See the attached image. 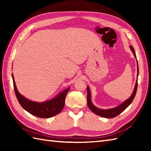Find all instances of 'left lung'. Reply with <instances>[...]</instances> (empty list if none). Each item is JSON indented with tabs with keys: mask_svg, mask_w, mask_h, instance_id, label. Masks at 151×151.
<instances>
[{
	"mask_svg": "<svg viewBox=\"0 0 151 151\" xmlns=\"http://www.w3.org/2000/svg\"><path fill=\"white\" fill-rule=\"evenodd\" d=\"M130 49L132 50V52L134 54V57L136 58V52L135 50H134V49L132 47L130 46ZM137 76H138V74H139V69H138V63H137ZM137 77L136 80V85L135 87H134V91L132 94L131 95L130 97L127 99L126 101H124L123 103H121L117 106L113 108H110V109H101L95 106L91 102V91L90 89H89V88L87 87V91H88V95H87V103L89 108L93 112L94 114H97L99 116L102 117H106V118H113L116 117L117 115L119 114H120L122 111H123L125 109H126L132 103V102L133 101L134 97H135V95L136 94V91H137Z\"/></svg>",
	"mask_w": 151,
	"mask_h": 151,
	"instance_id": "left-lung-1",
	"label": "left lung"
}]
</instances>
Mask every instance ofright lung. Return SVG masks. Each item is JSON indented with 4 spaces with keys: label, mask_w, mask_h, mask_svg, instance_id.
<instances>
[{
    "label": "right lung",
    "mask_w": 151,
    "mask_h": 151,
    "mask_svg": "<svg viewBox=\"0 0 151 151\" xmlns=\"http://www.w3.org/2000/svg\"><path fill=\"white\" fill-rule=\"evenodd\" d=\"M13 82L16 97L21 106L32 115L41 118H49L60 113L65 104V97L70 88L59 93L56 97L45 102H39L30 101L22 96L16 87L14 75L12 74Z\"/></svg>",
    "instance_id": "1"
}]
</instances>
